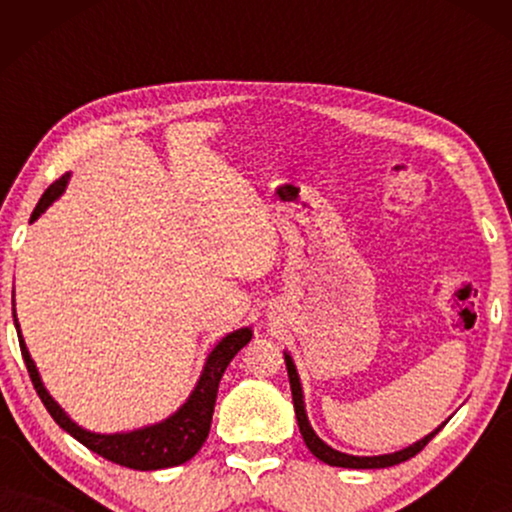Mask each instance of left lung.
<instances>
[{"mask_svg": "<svg viewBox=\"0 0 512 512\" xmlns=\"http://www.w3.org/2000/svg\"><path fill=\"white\" fill-rule=\"evenodd\" d=\"M284 361H286V370H289V382H291V394H293V408H296V417H298V426H300V433H303V440L305 445L310 447V452L314 457L324 461L328 466H342V468H389V466H396V464H403V461H408L415 457L424 450L426 445H429V440L436 436V433L443 429V426H438L436 431L429 433V436L419 440V443L405 447L401 452H394V454H382V457H352V454H342L338 450H333V447H328L324 440H321L317 433L312 431L310 422H307V415H305V405H303V389H300V380H298V373H296V366H293L291 356L284 354Z\"/></svg>", "mask_w": 512, "mask_h": 512, "instance_id": "1", "label": "left lung"}]
</instances>
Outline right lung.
<instances>
[{"label":"right lung","mask_w":512,"mask_h":512,"mask_svg":"<svg viewBox=\"0 0 512 512\" xmlns=\"http://www.w3.org/2000/svg\"><path fill=\"white\" fill-rule=\"evenodd\" d=\"M69 174H62L60 179H55L51 186L46 188V193L41 195V200L34 207L30 221H37L41 214L46 212L48 205L65 191ZM13 321H16V331L20 340V352H23L27 373L37 389L41 403L46 405V410L51 412V417L58 422L60 429H65L69 436H74L81 445H86L88 450H93L100 457L121 464L125 468H135V471H158V468H170L179 466L198 454V450L209 436V426H212L214 415V403H216V391H219L221 375L226 373L228 363L233 361V356L251 340L249 328H240V331L230 333L223 338L219 345L214 347V352L209 354L202 370L200 382L191 398L184 403V408H179L170 419L160 422L156 426H146V429L132 431V433H114V436H100V433L83 431L81 426H76L69 419L58 403L48 396V391L41 384V377L37 373V366L30 359L23 335H20V326L16 319V310H13Z\"/></svg>","instance_id":"obj_1"}]
</instances>
